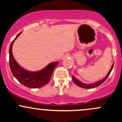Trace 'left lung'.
I'll return each instance as SVG.
<instances>
[{
	"label": "left lung",
	"instance_id": "left-lung-1",
	"mask_svg": "<svg viewBox=\"0 0 122 122\" xmlns=\"http://www.w3.org/2000/svg\"><path fill=\"white\" fill-rule=\"evenodd\" d=\"M113 67H114V63H113L112 65L110 71H109L108 73L107 76L105 77L104 79L101 80L99 81H97L96 82H95V83H93V84H85V83H84V82L80 81L79 80H77L75 77L73 76H72L73 80V81L75 82V83L77 85V86H79V87H81V88H86V89H91V88H94L97 87V86H99V85H101L102 83H103V82H104L106 80V79H107L109 75H110L111 72L112 70V69H113Z\"/></svg>",
	"mask_w": 122,
	"mask_h": 122
}]
</instances>
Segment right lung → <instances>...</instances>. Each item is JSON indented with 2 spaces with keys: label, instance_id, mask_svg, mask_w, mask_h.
<instances>
[{
  "label": "right lung",
  "instance_id": "1",
  "mask_svg": "<svg viewBox=\"0 0 122 122\" xmlns=\"http://www.w3.org/2000/svg\"><path fill=\"white\" fill-rule=\"evenodd\" d=\"M19 33L10 45L9 49V64L12 75L22 84L28 88H38L42 87L48 83L51 78L54 68L58 64V62H51L45 68L40 71L31 72L22 68L14 59L12 53L14 42L20 34Z\"/></svg>",
  "mask_w": 122,
  "mask_h": 122
}]
</instances>
